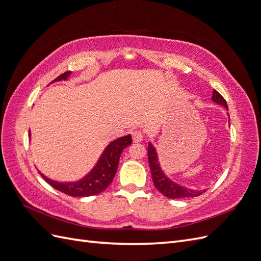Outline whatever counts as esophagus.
I'll return each instance as SVG.
<instances>
[{
  "instance_id": "obj_1",
  "label": "esophagus",
  "mask_w": 261,
  "mask_h": 261,
  "mask_svg": "<svg viewBox=\"0 0 261 261\" xmlns=\"http://www.w3.org/2000/svg\"><path fill=\"white\" fill-rule=\"evenodd\" d=\"M132 135H133V140L135 141V143H140V141L144 139V133L141 130H134L132 133Z\"/></svg>"
}]
</instances>
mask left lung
Listing matches in <instances>:
<instances>
[{"label": "left lung", "instance_id": "1", "mask_svg": "<svg viewBox=\"0 0 261 261\" xmlns=\"http://www.w3.org/2000/svg\"><path fill=\"white\" fill-rule=\"evenodd\" d=\"M211 100L213 102H216V103L224 107L227 110L226 101L217 90H213ZM148 161H149L150 171H151V176H152L154 187L162 195L168 197V198H171V199L192 198V197H197L206 192V191H194V189H189L187 187L178 185L165 175L164 172L161 169L156 150L150 141L148 143Z\"/></svg>", "mask_w": 261, "mask_h": 261}]
</instances>
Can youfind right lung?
Masks as SVG:
<instances>
[{"instance_id":"1","label":"right lung","mask_w":261,"mask_h":261,"mask_svg":"<svg viewBox=\"0 0 261 261\" xmlns=\"http://www.w3.org/2000/svg\"><path fill=\"white\" fill-rule=\"evenodd\" d=\"M70 74H72V72H66L64 74H62L58 78H55V80L50 84L61 81H67ZM132 143L133 140L130 135H126L111 141L103 150V152H102L98 162L92 168V170L80 180L58 181L46 177L41 172L39 173H40L46 183H49L55 189H58V191L68 196L88 197L97 195L100 194L101 192H103L105 189L112 183L118 167V161H120L121 153L126 147L132 145Z\"/></svg>"}]
</instances>
